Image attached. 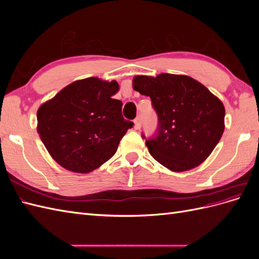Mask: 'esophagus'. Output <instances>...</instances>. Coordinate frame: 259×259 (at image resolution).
Segmentation results:
<instances>
[{
    "mask_svg": "<svg viewBox=\"0 0 259 259\" xmlns=\"http://www.w3.org/2000/svg\"><path fill=\"white\" fill-rule=\"evenodd\" d=\"M134 123H135V128L136 130H139L140 127H142V116L138 115L136 119H135Z\"/></svg>",
    "mask_w": 259,
    "mask_h": 259,
    "instance_id": "1",
    "label": "esophagus"
}]
</instances>
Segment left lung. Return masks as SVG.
I'll return each mask as SVG.
<instances>
[{"mask_svg":"<svg viewBox=\"0 0 259 259\" xmlns=\"http://www.w3.org/2000/svg\"><path fill=\"white\" fill-rule=\"evenodd\" d=\"M133 86L150 97L158 114V130L146 140L153 158L173 171L189 170L204 162L225 130L222 101L188 75H137Z\"/></svg>","mask_w":259,"mask_h":259,"instance_id":"8db88e82","label":"left lung"}]
</instances>
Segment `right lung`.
<instances>
[{
	"instance_id": "add662e5",
	"label": "right lung",
	"mask_w": 259,
	"mask_h": 259,
	"mask_svg": "<svg viewBox=\"0 0 259 259\" xmlns=\"http://www.w3.org/2000/svg\"><path fill=\"white\" fill-rule=\"evenodd\" d=\"M116 81L98 77L75 81L37 110V133L59 165L90 173L112 158L134 123L122 115V101L112 98Z\"/></svg>"
}]
</instances>
